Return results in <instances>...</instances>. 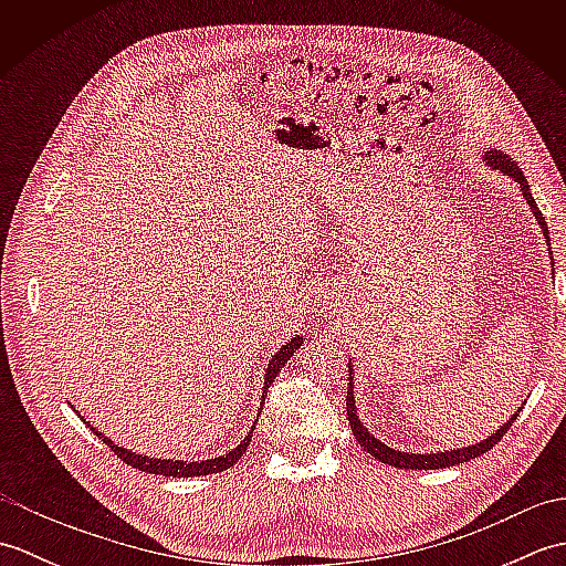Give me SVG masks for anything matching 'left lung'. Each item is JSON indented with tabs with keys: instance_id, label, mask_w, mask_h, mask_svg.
Instances as JSON below:
<instances>
[{
	"instance_id": "obj_1",
	"label": "left lung",
	"mask_w": 566,
	"mask_h": 566,
	"mask_svg": "<svg viewBox=\"0 0 566 566\" xmlns=\"http://www.w3.org/2000/svg\"><path fill=\"white\" fill-rule=\"evenodd\" d=\"M486 160H489L491 167H496V170L506 172L509 177H513L515 182L521 185L523 197H525L527 203H531L535 219H537L539 228H543V235H545L547 245H549V233H547L545 216L539 213L537 203H535V199H533V195H531V185H527L525 175L518 170V165H515V163L509 158V155H503V153H499V150H486ZM552 268H555V262H552ZM345 401H347V418H350V428H353V432H355L357 442L363 444V448H365L371 457H375V460H379V462H384V464H391V467H399V469H444V467H454V464H462V462L474 460V457L484 454V452H489L491 448H494V444H499V440H501L503 436H506V430L515 423V416L521 413V408H518V413H513V416L506 420V426H501V428L494 432V436H489L486 440L476 442V444H469V448L444 450V452H436V454H413V452H399V450L389 448V444L379 442L377 438L369 436L367 428H365L363 423H359L357 408H355V391H353V369H350V384H347V399H345Z\"/></svg>"
}]
</instances>
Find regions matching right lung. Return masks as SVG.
<instances>
[{
  "label": "right lung",
  "mask_w": 566,
  "mask_h": 566,
  "mask_svg": "<svg viewBox=\"0 0 566 566\" xmlns=\"http://www.w3.org/2000/svg\"><path fill=\"white\" fill-rule=\"evenodd\" d=\"M304 338H292L290 343H286L284 347H280V353H276L272 357V363L268 367V375H264V391H262V399L268 396V389L270 384L276 379V375H280V369L286 365V359H290L298 347H302ZM94 436H99L102 442L109 444V448L114 450V454L118 457V460L140 469V472H148V474H160V476H207V474H216V472H223V469L233 467L240 457H243V452L248 450L250 444V438L248 436L243 442L238 444L235 450H231L228 454H221V457H211V460H203V462H185V460H155V457H146V454H136L130 452L126 448H118V444H114L109 438L102 436V432L97 428H92Z\"/></svg>",
  "instance_id": "1"
}]
</instances>
